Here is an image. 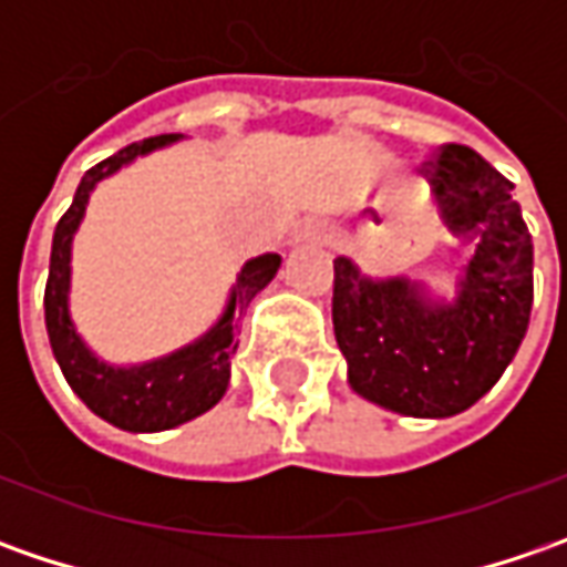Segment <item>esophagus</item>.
<instances>
[{
    "label": "esophagus",
    "instance_id": "esophagus-1",
    "mask_svg": "<svg viewBox=\"0 0 567 567\" xmlns=\"http://www.w3.org/2000/svg\"><path fill=\"white\" fill-rule=\"evenodd\" d=\"M331 239V233L328 227L321 224V220H302L299 227L293 229V236H290V246H324Z\"/></svg>",
    "mask_w": 567,
    "mask_h": 567
}]
</instances>
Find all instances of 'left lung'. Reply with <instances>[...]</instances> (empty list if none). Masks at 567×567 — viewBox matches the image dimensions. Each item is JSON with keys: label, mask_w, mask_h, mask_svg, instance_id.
<instances>
[{"label": "left lung", "mask_w": 567, "mask_h": 567, "mask_svg": "<svg viewBox=\"0 0 567 567\" xmlns=\"http://www.w3.org/2000/svg\"><path fill=\"white\" fill-rule=\"evenodd\" d=\"M429 183L445 229L470 246L454 293L334 258V338L350 388L391 413L470 410L514 360L534 306V243L512 183L473 147L447 144Z\"/></svg>", "instance_id": "left-lung-1"}]
</instances>
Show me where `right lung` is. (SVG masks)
Wrapping results in <instances>:
<instances>
[{"label":"right lung","mask_w":567,"mask_h":567,"mask_svg":"<svg viewBox=\"0 0 567 567\" xmlns=\"http://www.w3.org/2000/svg\"><path fill=\"white\" fill-rule=\"evenodd\" d=\"M183 142V135H157L144 142L122 147L120 154L106 157L103 164L81 176L72 207L62 214L53 233V255H50V280H47V334L53 357L69 381V388L84 401L91 413L116 425L122 432H166L207 413L214 403L227 394L229 369L239 347L243 316L251 299L261 293L280 271V255H258L249 258L229 287L224 312L207 328L205 334L169 350L164 357L144 362H110L94 353V347L81 338L72 318V243L84 220L87 202L94 188L116 176L120 169L135 164L161 147Z\"/></svg>","instance_id":"add662e5"}]
</instances>
